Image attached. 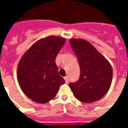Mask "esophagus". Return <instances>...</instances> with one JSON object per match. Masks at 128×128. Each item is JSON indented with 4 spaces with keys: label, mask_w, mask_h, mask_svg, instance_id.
Masks as SVG:
<instances>
[{
    "label": "esophagus",
    "mask_w": 128,
    "mask_h": 128,
    "mask_svg": "<svg viewBox=\"0 0 128 128\" xmlns=\"http://www.w3.org/2000/svg\"><path fill=\"white\" fill-rule=\"evenodd\" d=\"M64 80L66 82V83H68V78L66 76V77H64Z\"/></svg>",
    "instance_id": "obj_1"
}]
</instances>
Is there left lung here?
I'll list each match as a JSON object with an SVG mask.
<instances>
[{"instance_id":"8db88e82","label":"left lung","mask_w":128,"mask_h":128,"mask_svg":"<svg viewBox=\"0 0 128 128\" xmlns=\"http://www.w3.org/2000/svg\"><path fill=\"white\" fill-rule=\"evenodd\" d=\"M70 46L77 56L80 66V76L69 87L75 98L84 103L102 99L110 89L112 79L111 64L88 41L70 39Z\"/></svg>"}]
</instances>
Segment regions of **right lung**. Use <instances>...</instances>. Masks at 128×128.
Wrapping results in <instances>:
<instances>
[{
	"instance_id": "right-lung-1",
	"label": "right lung",
	"mask_w": 128,
	"mask_h": 128,
	"mask_svg": "<svg viewBox=\"0 0 128 128\" xmlns=\"http://www.w3.org/2000/svg\"><path fill=\"white\" fill-rule=\"evenodd\" d=\"M66 39L48 36L35 42L18 63L17 75L20 88L34 102L45 104L53 99L65 83L59 75L56 58Z\"/></svg>"
}]
</instances>
